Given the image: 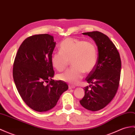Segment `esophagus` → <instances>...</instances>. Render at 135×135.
I'll return each mask as SVG.
<instances>
[{"instance_id":"esophagus-1","label":"esophagus","mask_w":135,"mask_h":135,"mask_svg":"<svg viewBox=\"0 0 135 135\" xmlns=\"http://www.w3.org/2000/svg\"><path fill=\"white\" fill-rule=\"evenodd\" d=\"M75 86H71V85H69L68 86V89H70V90H71V89H75Z\"/></svg>"}]
</instances>
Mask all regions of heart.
Returning <instances> with one entry per match:
<instances>
[{
    "instance_id": "heart-1",
    "label": "heart",
    "mask_w": 135,
    "mask_h": 135,
    "mask_svg": "<svg viewBox=\"0 0 135 135\" xmlns=\"http://www.w3.org/2000/svg\"><path fill=\"white\" fill-rule=\"evenodd\" d=\"M60 52L52 56V64L56 70H66L71 62L73 68L58 75V78L71 84H76L82 79L84 73L89 74L95 68L98 57L94 44L74 38H67L59 46Z\"/></svg>"
}]
</instances>
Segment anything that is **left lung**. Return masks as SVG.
Wrapping results in <instances>:
<instances>
[{
	"instance_id": "left-lung-1",
	"label": "left lung",
	"mask_w": 135,
	"mask_h": 135,
	"mask_svg": "<svg viewBox=\"0 0 135 135\" xmlns=\"http://www.w3.org/2000/svg\"><path fill=\"white\" fill-rule=\"evenodd\" d=\"M94 41L98 57L94 70L86 78L89 86L84 88L80 102L83 108L95 112L104 108L117 93L120 79L121 61L116 47L109 37L99 32L83 33Z\"/></svg>"
}]
</instances>
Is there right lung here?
<instances>
[{"instance_id":"right-lung-1","label":"right lung","mask_w":135,"mask_h":135,"mask_svg":"<svg viewBox=\"0 0 135 135\" xmlns=\"http://www.w3.org/2000/svg\"><path fill=\"white\" fill-rule=\"evenodd\" d=\"M53 37L37 34L25 39L19 48L13 65V78L22 99L36 112L51 110L68 89L61 80L55 81L52 55ZM45 83H49L47 85Z\"/></svg>"}]
</instances>
